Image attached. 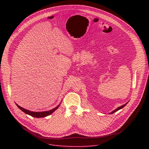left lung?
Segmentation results:
<instances>
[{"label":"left lung","mask_w":149,"mask_h":149,"mask_svg":"<svg viewBox=\"0 0 149 149\" xmlns=\"http://www.w3.org/2000/svg\"><path fill=\"white\" fill-rule=\"evenodd\" d=\"M127 104V103H126V104H124V105H121V106H120V107H118V108H117V109H116V110H114V111H112V112H111V114H113V113H115V112H116V111H118V110H120V109H123V107H124V106H125V105H126V104Z\"/></svg>","instance_id":"1"}]
</instances>
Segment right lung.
<instances>
[{
  "label": "right lung",
  "instance_id": "obj_1",
  "mask_svg": "<svg viewBox=\"0 0 149 149\" xmlns=\"http://www.w3.org/2000/svg\"><path fill=\"white\" fill-rule=\"evenodd\" d=\"M17 105V104H16ZM17 106L18 107V108L19 109H20L21 110H22V111H24L25 113L27 114H29L32 117H36V118H40V117H47L50 114H51L52 113H53L58 107L59 106H57L56 107L54 108V109L51 110H49V111H44V112H33V111H31L29 110H26L22 107H20L19 105H17Z\"/></svg>",
  "mask_w": 149,
  "mask_h": 149
}]
</instances>
